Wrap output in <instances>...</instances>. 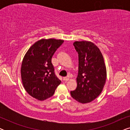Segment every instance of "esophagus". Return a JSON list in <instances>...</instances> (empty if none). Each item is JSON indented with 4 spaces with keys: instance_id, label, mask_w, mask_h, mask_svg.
Masks as SVG:
<instances>
[{
    "instance_id": "34e87169",
    "label": "esophagus",
    "mask_w": 130,
    "mask_h": 130,
    "mask_svg": "<svg viewBox=\"0 0 130 130\" xmlns=\"http://www.w3.org/2000/svg\"><path fill=\"white\" fill-rule=\"evenodd\" d=\"M69 80V78L68 77H63V80L64 81H68Z\"/></svg>"
}]
</instances>
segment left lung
Listing matches in <instances>:
<instances>
[{"label":"left lung","mask_w":130,"mask_h":130,"mask_svg":"<svg viewBox=\"0 0 130 130\" xmlns=\"http://www.w3.org/2000/svg\"><path fill=\"white\" fill-rule=\"evenodd\" d=\"M79 54L77 88L70 92L73 98L82 104L90 102L102 91L106 79L104 57L98 47L91 42L76 41Z\"/></svg>","instance_id":"left-lung-1"}]
</instances>
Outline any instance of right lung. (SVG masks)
<instances>
[{
  "label": "right lung",
  "instance_id": "obj_1",
  "mask_svg": "<svg viewBox=\"0 0 130 130\" xmlns=\"http://www.w3.org/2000/svg\"><path fill=\"white\" fill-rule=\"evenodd\" d=\"M64 41L42 39L28 50L21 66V78L29 95L44 101L54 95L61 80L55 74L51 58Z\"/></svg>",
  "mask_w": 130,
  "mask_h": 130
}]
</instances>
